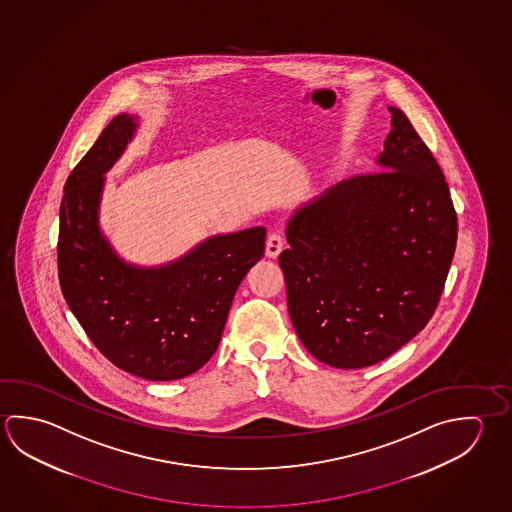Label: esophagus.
<instances>
[{
  "instance_id": "1",
  "label": "esophagus",
  "mask_w": 512,
  "mask_h": 512,
  "mask_svg": "<svg viewBox=\"0 0 512 512\" xmlns=\"http://www.w3.org/2000/svg\"><path fill=\"white\" fill-rule=\"evenodd\" d=\"M282 248H284V239H282V235H269L268 241H266V255H268L269 259H275V257H278V253L282 252Z\"/></svg>"
}]
</instances>
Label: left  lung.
<instances>
[{
    "label": "left lung",
    "instance_id": "8db88e82",
    "mask_svg": "<svg viewBox=\"0 0 512 512\" xmlns=\"http://www.w3.org/2000/svg\"><path fill=\"white\" fill-rule=\"evenodd\" d=\"M377 158L296 210L278 262L287 309L314 358L363 368L421 332L457 246V212L439 163L403 111Z\"/></svg>",
    "mask_w": 512,
    "mask_h": 512
}]
</instances>
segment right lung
Instances as JSON below:
<instances>
[{"label":"right lung","instance_id":"add662e5","mask_svg":"<svg viewBox=\"0 0 512 512\" xmlns=\"http://www.w3.org/2000/svg\"><path fill=\"white\" fill-rule=\"evenodd\" d=\"M136 127L126 113L113 118L66 180L59 282L82 329L113 365L172 381L194 374L216 352L235 291L264 255L266 228L210 237L158 268L120 259L100 232V194Z\"/></svg>","mask_w":512,"mask_h":512}]
</instances>
